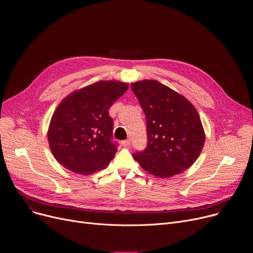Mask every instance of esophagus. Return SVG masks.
I'll return each instance as SVG.
<instances>
[{"instance_id":"obj_1","label":"esophagus","mask_w":253,"mask_h":253,"mask_svg":"<svg viewBox=\"0 0 253 253\" xmlns=\"http://www.w3.org/2000/svg\"><path fill=\"white\" fill-rule=\"evenodd\" d=\"M130 143H131V140H130V139H126V140H123V141L121 142L122 146H124V147L129 146V145H130Z\"/></svg>"}]
</instances>
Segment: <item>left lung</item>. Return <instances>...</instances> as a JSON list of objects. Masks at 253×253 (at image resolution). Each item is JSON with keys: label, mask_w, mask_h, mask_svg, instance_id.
<instances>
[{"label": "left lung", "mask_w": 253, "mask_h": 253, "mask_svg": "<svg viewBox=\"0 0 253 253\" xmlns=\"http://www.w3.org/2000/svg\"><path fill=\"white\" fill-rule=\"evenodd\" d=\"M146 117L147 146L133 154L147 172L167 178L182 173L198 158L205 134L194 106L155 80L131 84Z\"/></svg>", "instance_id": "left-lung-1"}]
</instances>
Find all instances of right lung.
I'll list each match as a JSON object with an SVG mask.
<instances>
[{
	"label": "right lung",
	"mask_w": 253,
	"mask_h": 253,
	"mask_svg": "<svg viewBox=\"0 0 253 253\" xmlns=\"http://www.w3.org/2000/svg\"><path fill=\"white\" fill-rule=\"evenodd\" d=\"M128 89L119 81H100L66 97L54 112L48 131L50 149L70 171L91 174L109 165L118 143L112 140L109 108Z\"/></svg>",
	"instance_id": "obj_1"
}]
</instances>
